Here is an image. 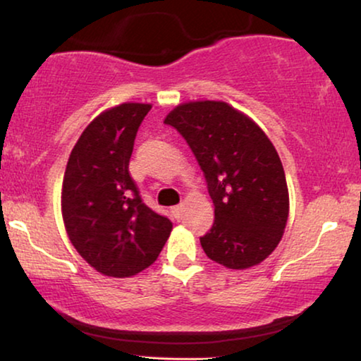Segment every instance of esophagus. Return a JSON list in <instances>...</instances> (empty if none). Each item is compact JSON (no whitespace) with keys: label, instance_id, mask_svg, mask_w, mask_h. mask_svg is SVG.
<instances>
[{"label":"esophagus","instance_id":"34e87169","mask_svg":"<svg viewBox=\"0 0 361 361\" xmlns=\"http://www.w3.org/2000/svg\"><path fill=\"white\" fill-rule=\"evenodd\" d=\"M170 211H171V215H173V217H175L176 220H178V219L181 217V212H183V206H181V204H178V206H173V207H171V209H170Z\"/></svg>","mask_w":361,"mask_h":361}]
</instances>
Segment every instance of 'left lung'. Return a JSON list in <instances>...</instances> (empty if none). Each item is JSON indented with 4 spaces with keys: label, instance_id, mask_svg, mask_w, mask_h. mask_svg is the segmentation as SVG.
<instances>
[{
    "label": "left lung",
    "instance_id": "left-lung-1",
    "mask_svg": "<svg viewBox=\"0 0 361 361\" xmlns=\"http://www.w3.org/2000/svg\"><path fill=\"white\" fill-rule=\"evenodd\" d=\"M165 123L186 139L214 201L204 252L228 269L257 266L277 248L288 219L287 180L274 144L248 115L220 100L176 105Z\"/></svg>",
    "mask_w": 361,
    "mask_h": 361
}]
</instances>
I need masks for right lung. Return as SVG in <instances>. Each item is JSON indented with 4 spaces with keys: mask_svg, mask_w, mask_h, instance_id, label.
<instances>
[{
    "mask_svg": "<svg viewBox=\"0 0 361 361\" xmlns=\"http://www.w3.org/2000/svg\"><path fill=\"white\" fill-rule=\"evenodd\" d=\"M150 109L126 102L102 111L80 134L64 171L61 214L69 241L109 277L149 267L173 228L142 202L129 175L134 139Z\"/></svg>",
    "mask_w": 361,
    "mask_h": 361,
    "instance_id": "1",
    "label": "right lung"
}]
</instances>
